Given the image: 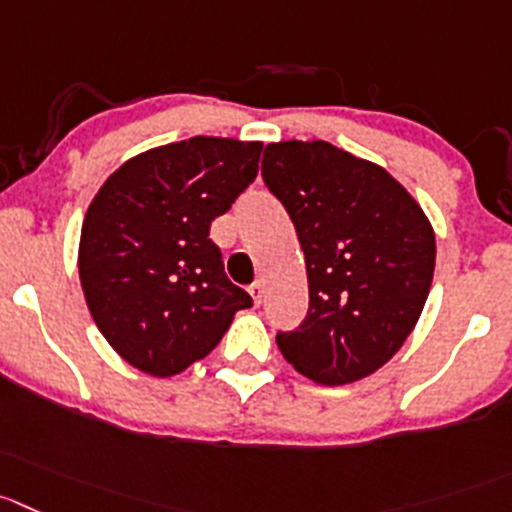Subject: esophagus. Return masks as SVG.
<instances>
[{
	"label": "esophagus",
	"instance_id": "obj_1",
	"mask_svg": "<svg viewBox=\"0 0 512 512\" xmlns=\"http://www.w3.org/2000/svg\"><path fill=\"white\" fill-rule=\"evenodd\" d=\"M248 294H251V299H253V304L259 306L261 301H264V284H253L251 289H248Z\"/></svg>",
	"mask_w": 512,
	"mask_h": 512
}]
</instances>
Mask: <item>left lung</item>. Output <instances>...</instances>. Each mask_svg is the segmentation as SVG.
I'll use <instances>...</instances> for the list:
<instances>
[{"label": "left lung", "instance_id": "obj_1", "mask_svg": "<svg viewBox=\"0 0 512 512\" xmlns=\"http://www.w3.org/2000/svg\"><path fill=\"white\" fill-rule=\"evenodd\" d=\"M261 175L296 226L309 314L281 354L324 387L369 377L415 329L435 274V231L382 165L326 140L266 145Z\"/></svg>", "mask_w": 512, "mask_h": 512}]
</instances>
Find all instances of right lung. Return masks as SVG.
Instances as JSON below:
<instances>
[{"label": "right lung", "instance_id": "right-lung-1", "mask_svg": "<svg viewBox=\"0 0 512 512\" xmlns=\"http://www.w3.org/2000/svg\"><path fill=\"white\" fill-rule=\"evenodd\" d=\"M264 143L196 135L125 160L85 213L77 251L107 344L150 377L208 357L251 296L223 274L211 223L259 173Z\"/></svg>", "mask_w": 512, "mask_h": 512}]
</instances>
